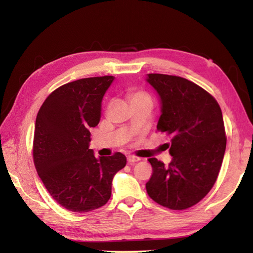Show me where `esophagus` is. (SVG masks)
Segmentation results:
<instances>
[{
    "instance_id": "1",
    "label": "esophagus",
    "mask_w": 253,
    "mask_h": 253,
    "mask_svg": "<svg viewBox=\"0 0 253 253\" xmlns=\"http://www.w3.org/2000/svg\"><path fill=\"white\" fill-rule=\"evenodd\" d=\"M127 161H128V163H129V164H135V163L140 161V158L139 157H136V156H132V155H129V156H127Z\"/></svg>"
}]
</instances>
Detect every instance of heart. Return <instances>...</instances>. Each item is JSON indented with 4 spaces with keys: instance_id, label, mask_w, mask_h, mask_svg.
Here are the masks:
<instances>
[{
    "instance_id": "obj_1",
    "label": "heart",
    "mask_w": 253,
    "mask_h": 253,
    "mask_svg": "<svg viewBox=\"0 0 253 253\" xmlns=\"http://www.w3.org/2000/svg\"><path fill=\"white\" fill-rule=\"evenodd\" d=\"M129 98H130V101L149 99L147 93H145L144 91H140V90H131L129 92Z\"/></svg>"
}]
</instances>
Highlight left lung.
Returning a JSON list of instances; mask_svg holds the SVG:
<instances>
[{
    "label": "left lung",
    "mask_w": 253,
    "mask_h": 253,
    "mask_svg": "<svg viewBox=\"0 0 253 253\" xmlns=\"http://www.w3.org/2000/svg\"><path fill=\"white\" fill-rule=\"evenodd\" d=\"M146 81L160 97L157 130L170 137L172 155L169 166L149 158L146 191L162 207L185 210L209 193L219 175L226 146L222 111L208 91L182 77L149 74Z\"/></svg>",
    "instance_id": "obj_1"
}]
</instances>
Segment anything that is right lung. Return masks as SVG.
I'll list each match as a JSON object with an SVG mask.
<instances>
[{
    "label": "right lung",
    "mask_w": 253,
    "mask_h": 253,
    "mask_svg": "<svg viewBox=\"0 0 253 253\" xmlns=\"http://www.w3.org/2000/svg\"><path fill=\"white\" fill-rule=\"evenodd\" d=\"M115 77L84 78L50 93L38 113L33 139L37 172L50 195L72 212L105 205L111 182L125 168L126 156L95 157L90 129L99 124L101 101Z\"/></svg>",
    "instance_id": "1"
}]
</instances>
